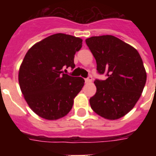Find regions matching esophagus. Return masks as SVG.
Instances as JSON below:
<instances>
[{"mask_svg": "<svg viewBox=\"0 0 156 156\" xmlns=\"http://www.w3.org/2000/svg\"><path fill=\"white\" fill-rule=\"evenodd\" d=\"M92 80H93V78H92L91 76H89V77H88L87 78H85V82H86V83H91Z\"/></svg>", "mask_w": 156, "mask_h": 156, "instance_id": "34e87169", "label": "esophagus"}]
</instances>
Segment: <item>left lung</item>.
<instances>
[{
	"label": "left lung",
	"mask_w": 156,
	"mask_h": 156,
	"mask_svg": "<svg viewBox=\"0 0 156 156\" xmlns=\"http://www.w3.org/2000/svg\"><path fill=\"white\" fill-rule=\"evenodd\" d=\"M97 62L99 74L105 80L96 79L97 91L89 99L92 109L107 119H118L134 108L143 92L146 72L138 51L111 35L86 39Z\"/></svg>",
	"instance_id": "left-lung-1"
}]
</instances>
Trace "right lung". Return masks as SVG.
Segmentation results:
<instances>
[{"mask_svg": "<svg viewBox=\"0 0 156 156\" xmlns=\"http://www.w3.org/2000/svg\"><path fill=\"white\" fill-rule=\"evenodd\" d=\"M79 37L57 33L49 36L27 52L19 69L22 94L40 117L54 120L67 115L84 79L64 73L75 68L74 55L82 48Z\"/></svg>", "mask_w": 156, "mask_h": 156, "instance_id": "obj_1", "label": "right lung"}]
</instances>
